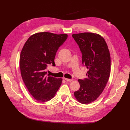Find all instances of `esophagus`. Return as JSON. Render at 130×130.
<instances>
[{
    "label": "esophagus",
    "mask_w": 130,
    "mask_h": 130,
    "mask_svg": "<svg viewBox=\"0 0 130 130\" xmlns=\"http://www.w3.org/2000/svg\"><path fill=\"white\" fill-rule=\"evenodd\" d=\"M65 79L66 80V81H68V82H71L72 81V79H69V78H65Z\"/></svg>",
    "instance_id": "1"
}]
</instances>
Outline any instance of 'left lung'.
<instances>
[{
	"instance_id": "1",
	"label": "left lung",
	"mask_w": 130,
	"mask_h": 130,
	"mask_svg": "<svg viewBox=\"0 0 130 130\" xmlns=\"http://www.w3.org/2000/svg\"><path fill=\"white\" fill-rule=\"evenodd\" d=\"M82 55V64L88 71L87 77L79 79V89L74 96L80 103L87 104L96 100L103 91L111 71V58L104 39L91 32L73 34Z\"/></svg>"
}]
</instances>
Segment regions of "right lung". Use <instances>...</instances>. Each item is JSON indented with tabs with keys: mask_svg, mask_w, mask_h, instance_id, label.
Returning <instances> with one entry per match:
<instances>
[{
	"mask_svg": "<svg viewBox=\"0 0 130 130\" xmlns=\"http://www.w3.org/2000/svg\"><path fill=\"white\" fill-rule=\"evenodd\" d=\"M67 34L42 32L31 35L20 53L19 66L24 82L32 96L39 102L51 100L61 84V78L47 76V65L55 66V57Z\"/></svg>",
	"mask_w": 130,
	"mask_h": 130,
	"instance_id": "obj_1",
	"label": "right lung"
}]
</instances>
